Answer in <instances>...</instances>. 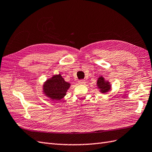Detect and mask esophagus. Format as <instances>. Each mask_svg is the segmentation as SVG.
<instances>
[{
  "mask_svg": "<svg viewBox=\"0 0 152 152\" xmlns=\"http://www.w3.org/2000/svg\"><path fill=\"white\" fill-rule=\"evenodd\" d=\"M78 83L81 84V85H83L86 83V81L83 80H80L78 81Z\"/></svg>",
  "mask_w": 152,
  "mask_h": 152,
  "instance_id": "1",
  "label": "esophagus"
}]
</instances>
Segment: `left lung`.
<instances>
[{
    "label": "left lung",
    "mask_w": 152,
    "mask_h": 152,
    "mask_svg": "<svg viewBox=\"0 0 152 152\" xmlns=\"http://www.w3.org/2000/svg\"><path fill=\"white\" fill-rule=\"evenodd\" d=\"M97 86L102 91V93H107L110 89V86H109L108 83H105L104 82V79L102 77H100L98 78L97 82Z\"/></svg>",
    "instance_id": "1"
}]
</instances>
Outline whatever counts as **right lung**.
Wrapping results in <instances>:
<instances>
[{
    "label": "right lung",
    "instance_id": "1",
    "mask_svg": "<svg viewBox=\"0 0 152 152\" xmlns=\"http://www.w3.org/2000/svg\"><path fill=\"white\" fill-rule=\"evenodd\" d=\"M70 84L63 80L61 75L53 76L44 85V92L53 100H59L66 94Z\"/></svg>",
    "mask_w": 152,
    "mask_h": 152
}]
</instances>
